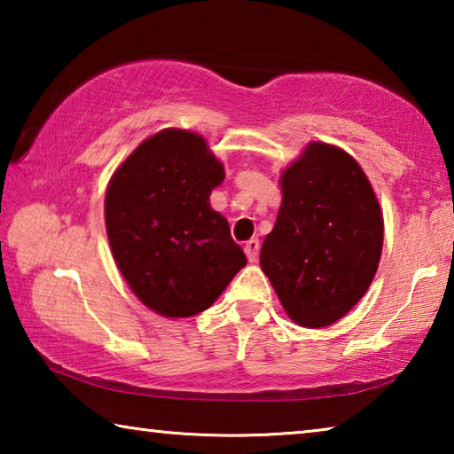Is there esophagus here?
<instances>
[{"mask_svg": "<svg viewBox=\"0 0 454 454\" xmlns=\"http://www.w3.org/2000/svg\"><path fill=\"white\" fill-rule=\"evenodd\" d=\"M258 250H260V240H258V238H252V240L246 242L244 252H246V258H248V262H256Z\"/></svg>", "mask_w": 454, "mask_h": 454, "instance_id": "1", "label": "esophagus"}]
</instances>
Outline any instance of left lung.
Instances as JSON below:
<instances>
[{"mask_svg":"<svg viewBox=\"0 0 454 454\" xmlns=\"http://www.w3.org/2000/svg\"><path fill=\"white\" fill-rule=\"evenodd\" d=\"M282 204L260 268L288 317L322 328L355 306L379 268L382 212L363 168L336 145L312 142L280 176Z\"/></svg>","mask_w":454,"mask_h":454,"instance_id":"1","label":"left lung"}]
</instances>
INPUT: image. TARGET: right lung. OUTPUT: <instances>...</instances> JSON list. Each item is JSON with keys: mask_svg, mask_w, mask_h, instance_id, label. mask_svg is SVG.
I'll list each match as a JSON object with an SVG mask.
<instances>
[{"mask_svg": "<svg viewBox=\"0 0 454 454\" xmlns=\"http://www.w3.org/2000/svg\"><path fill=\"white\" fill-rule=\"evenodd\" d=\"M224 166L202 136L168 128L129 153L106 192L114 260L134 294L168 318L202 312L246 266L210 206Z\"/></svg>", "mask_w": 454, "mask_h": 454, "instance_id": "add662e5", "label": "right lung"}]
</instances>
